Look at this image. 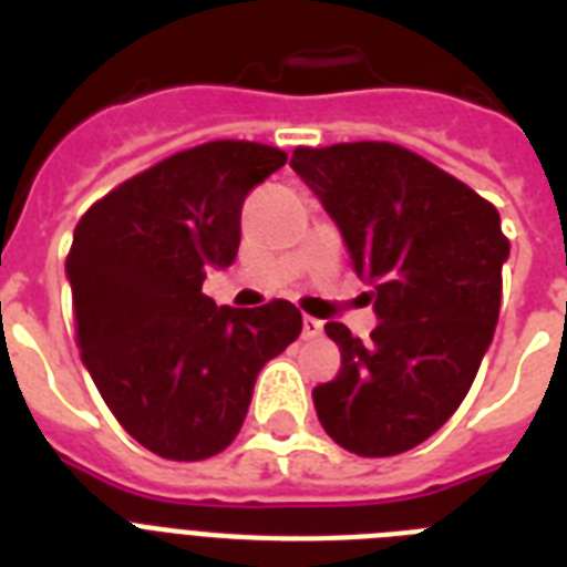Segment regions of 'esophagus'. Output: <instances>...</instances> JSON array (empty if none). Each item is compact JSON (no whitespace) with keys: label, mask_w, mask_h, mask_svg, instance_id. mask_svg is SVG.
I'll use <instances>...</instances> for the list:
<instances>
[{"label":"esophagus","mask_w":567,"mask_h":567,"mask_svg":"<svg viewBox=\"0 0 567 567\" xmlns=\"http://www.w3.org/2000/svg\"><path fill=\"white\" fill-rule=\"evenodd\" d=\"M320 332H323V323H320L318 318H302V338H318Z\"/></svg>","instance_id":"esophagus-1"}]
</instances>
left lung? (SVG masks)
<instances>
[{
	"label": "left lung",
	"instance_id": "8db88e82",
	"mask_svg": "<svg viewBox=\"0 0 567 567\" xmlns=\"http://www.w3.org/2000/svg\"><path fill=\"white\" fill-rule=\"evenodd\" d=\"M300 176L371 285L379 327L327 323L341 371L311 391L323 430L355 456L417 447L465 400L501 315L509 240L488 199L396 144L297 146Z\"/></svg>",
	"mask_w": 567,
	"mask_h": 567
}]
</instances>
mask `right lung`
I'll list each match as a JSON object with an SVG mask.
<instances>
[{
  "label": "right lung",
  "mask_w": 567,
  "mask_h": 567,
  "mask_svg": "<svg viewBox=\"0 0 567 567\" xmlns=\"http://www.w3.org/2000/svg\"><path fill=\"white\" fill-rule=\"evenodd\" d=\"M288 162L276 146L212 141L137 173L73 231L82 362L120 426L155 456H217L247 417L258 371L300 336L288 300L214 306L208 267L238 256L240 208Z\"/></svg>",
  "instance_id": "1"
}]
</instances>
